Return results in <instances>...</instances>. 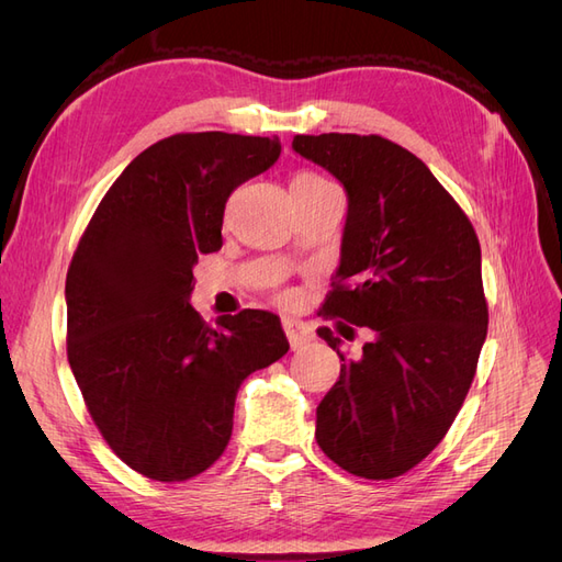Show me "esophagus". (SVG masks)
Masks as SVG:
<instances>
[{"label": "esophagus", "instance_id": "esophagus-1", "mask_svg": "<svg viewBox=\"0 0 562 562\" xmlns=\"http://www.w3.org/2000/svg\"><path fill=\"white\" fill-rule=\"evenodd\" d=\"M283 330H285L288 342H291L293 349H300L302 345H307L310 339L314 337V333H312L307 323L297 321V318H283Z\"/></svg>", "mask_w": 562, "mask_h": 562}]
</instances>
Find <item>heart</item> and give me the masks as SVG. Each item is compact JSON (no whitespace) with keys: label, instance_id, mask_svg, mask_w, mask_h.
<instances>
[{"label":"heart","instance_id":"b5f03b06","mask_svg":"<svg viewBox=\"0 0 562 562\" xmlns=\"http://www.w3.org/2000/svg\"><path fill=\"white\" fill-rule=\"evenodd\" d=\"M295 180H321L318 176H312V173H300Z\"/></svg>","mask_w":562,"mask_h":562}]
</instances>
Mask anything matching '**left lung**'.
I'll list each match as a JSON object with an SVG mask.
<instances>
[{"mask_svg": "<svg viewBox=\"0 0 562 562\" xmlns=\"http://www.w3.org/2000/svg\"><path fill=\"white\" fill-rule=\"evenodd\" d=\"M293 149L349 199L321 314L375 333L347 359L316 330L345 361L316 407V443L353 475L396 479L443 440L473 382L487 335L479 236L427 164L382 135H295Z\"/></svg>", "mask_w": 562, "mask_h": 562, "instance_id": "obj_1", "label": "left lung"}]
</instances>
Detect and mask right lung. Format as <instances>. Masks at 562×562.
<instances>
[{
	"label": "right lung",
	"mask_w": 562,
	"mask_h": 562,
	"mask_svg": "<svg viewBox=\"0 0 562 562\" xmlns=\"http://www.w3.org/2000/svg\"><path fill=\"white\" fill-rule=\"evenodd\" d=\"M279 155V138L260 135L164 138L114 180L72 255L67 361L108 446L151 481L215 464L241 382L288 351L277 314L244 310L213 328L190 304L199 255L223 246L229 194Z\"/></svg>",
	"instance_id": "add662e5"
}]
</instances>
